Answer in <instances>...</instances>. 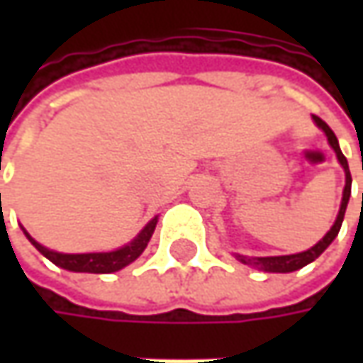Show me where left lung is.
Returning a JSON list of instances; mask_svg holds the SVG:
<instances>
[{
  "instance_id": "1",
  "label": "left lung",
  "mask_w": 363,
  "mask_h": 363,
  "mask_svg": "<svg viewBox=\"0 0 363 363\" xmlns=\"http://www.w3.org/2000/svg\"><path fill=\"white\" fill-rule=\"evenodd\" d=\"M313 121H315V125H317L321 131L325 133L329 145H331V149L335 151L337 161H340V165H342L343 172H345V188H343L342 206H340L337 218H335L333 226H331V228L328 230V234H325V236H323L319 242L315 244V246L307 248V250H303V252H297V255H283V257H246V255H238V252H234V258H236V260H240L242 264H248V267H252V269H258V271H264V272L299 271V269H303V267H307L309 262H313L315 258L319 257V255H321V252L328 248L329 244L335 240V236L340 234L343 216H345V208H347L350 196H352V174H350V165H347V160H345V155H343L342 149H340V143H337V137H335V133L331 131L328 123L319 119L317 115H313Z\"/></svg>"
}]
</instances>
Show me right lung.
Segmentation results:
<instances>
[{"label":"right lung","mask_w":363,"mask_h":363,"mask_svg":"<svg viewBox=\"0 0 363 363\" xmlns=\"http://www.w3.org/2000/svg\"><path fill=\"white\" fill-rule=\"evenodd\" d=\"M157 226V216H153L145 224V228L139 232L131 242L121 246L117 250L111 252H82V255H68V252H56L50 250L46 246H42L40 242H35L34 238L26 232V228H21L26 238L34 244L35 248L48 258L50 262H54L56 267H60L64 271L72 272H94V274H105V272H117L121 269H125L127 264H131L133 260L143 255V250L147 248V242L151 240L153 230Z\"/></svg>","instance_id":"right-lung-1"}]
</instances>
